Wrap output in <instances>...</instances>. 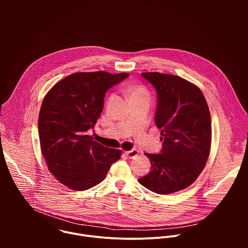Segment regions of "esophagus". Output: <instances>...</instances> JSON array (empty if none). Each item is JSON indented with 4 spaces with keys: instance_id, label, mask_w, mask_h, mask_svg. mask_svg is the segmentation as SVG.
<instances>
[{
    "instance_id": "34e87169",
    "label": "esophagus",
    "mask_w": 248,
    "mask_h": 248,
    "mask_svg": "<svg viewBox=\"0 0 248 248\" xmlns=\"http://www.w3.org/2000/svg\"><path fill=\"white\" fill-rule=\"evenodd\" d=\"M138 150H136V149H132V150H129V151H125L124 152V155L127 157V158H129V159H132V158H134L135 156H137L138 155Z\"/></svg>"
}]
</instances>
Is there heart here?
Instances as JSON below:
<instances>
[{
	"instance_id": "heart-1",
	"label": "heart",
	"mask_w": 248,
	"mask_h": 248,
	"mask_svg": "<svg viewBox=\"0 0 248 248\" xmlns=\"http://www.w3.org/2000/svg\"><path fill=\"white\" fill-rule=\"evenodd\" d=\"M127 94L130 102L135 100H141V99L150 100V92L143 85H135L128 88Z\"/></svg>"
}]
</instances>
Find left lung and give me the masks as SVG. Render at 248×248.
Listing matches in <instances>:
<instances>
[{
  "instance_id": "8db88e82",
  "label": "left lung",
  "mask_w": 248,
  "mask_h": 248,
  "mask_svg": "<svg viewBox=\"0 0 248 248\" xmlns=\"http://www.w3.org/2000/svg\"><path fill=\"white\" fill-rule=\"evenodd\" d=\"M141 75L157 92L155 124L163 147L160 154L145 153L151 170L138 183L155 193L170 194L192 185L203 170L211 147V116L196 85L178 76Z\"/></svg>"
}]
</instances>
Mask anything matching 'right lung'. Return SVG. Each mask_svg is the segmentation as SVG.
<instances>
[{"mask_svg":"<svg viewBox=\"0 0 248 248\" xmlns=\"http://www.w3.org/2000/svg\"><path fill=\"white\" fill-rule=\"evenodd\" d=\"M129 75L107 72L70 75L46 94L39 113L41 151L51 173L63 186L86 190L106 178L122 152L104 147L87 134L94 127L106 92Z\"/></svg>","mask_w":248,"mask_h":248,"instance_id":"right-lung-1","label":"right lung"}]
</instances>
